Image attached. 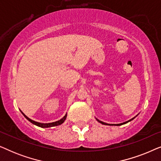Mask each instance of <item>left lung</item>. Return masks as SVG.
Wrapping results in <instances>:
<instances>
[{
	"mask_svg": "<svg viewBox=\"0 0 161 161\" xmlns=\"http://www.w3.org/2000/svg\"><path fill=\"white\" fill-rule=\"evenodd\" d=\"M135 118V117H134ZM134 118H133V119H130L129 121H127V122H124V123H121V124H117V125H118V126H119V125H124V124H126V123H127V122H130L131 120H133ZM98 121L100 123H101V124H103V125H108V124H106V123H104V122H101V121H100V120H98V119H97Z\"/></svg>",
	"mask_w": 161,
	"mask_h": 161,
	"instance_id": "1",
	"label": "left lung"
}]
</instances>
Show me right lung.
<instances>
[{"label": "right lung", "instance_id": "add662e5", "mask_svg": "<svg viewBox=\"0 0 161 161\" xmlns=\"http://www.w3.org/2000/svg\"><path fill=\"white\" fill-rule=\"evenodd\" d=\"M22 114H23L24 116L29 121V122H31L32 123V124H34L35 125H36V126H39L40 127H43V128H45V127H54V126H58V125H60L62 124V123L64 122L66 118H67V114L64 116V117L62 119H61L60 120L57 121V122H52V123H39V122H35V121L34 120H31V119H29L28 117H27L25 114H24L23 112H22Z\"/></svg>", "mask_w": 161, "mask_h": 161}]
</instances>
